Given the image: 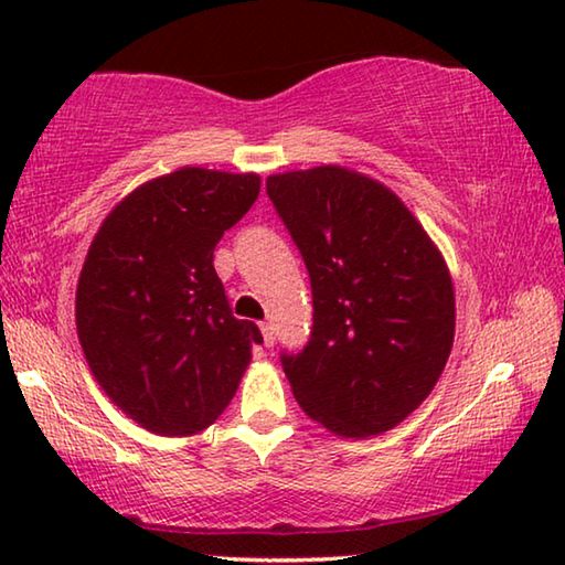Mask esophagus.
<instances>
[{"mask_svg": "<svg viewBox=\"0 0 565 565\" xmlns=\"http://www.w3.org/2000/svg\"><path fill=\"white\" fill-rule=\"evenodd\" d=\"M259 329H262V337H264V347H266V349H271V347H274V341H276L271 323H262Z\"/></svg>", "mask_w": 565, "mask_h": 565, "instance_id": "obj_1", "label": "esophagus"}]
</instances>
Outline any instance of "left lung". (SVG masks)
Returning <instances> with one entry per match:
<instances>
[{
	"instance_id": "left-lung-1",
	"label": "left lung",
	"mask_w": 565,
	"mask_h": 565,
	"mask_svg": "<svg viewBox=\"0 0 565 565\" xmlns=\"http://www.w3.org/2000/svg\"><path fill=\"white\" fill-rule=\"evenodd\" d=\"M311 276L313 331L284 374L303 414L341 438L398 426L441 379L456 331L451 271L386 184L323 164L266 179Z\"/></svg>"
}]
</instances>
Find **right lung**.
<instances>
[{
  "label": "right lung",
  "instance_id": "add662e5",
  "mask_svg": "<svg viewBox=\"0 0 565 565\" xmlns=\"http://www.w3.org/2000/svg\"><path fill=\"white\" fill-rule=\"evenodd\" d=\"M262 177L181 167L129 191L94 234L76 284V333L104 394L141 428L194 436L234 398L262 343L232 317L214 248Z\"/></svg>",
  "mask_w": 565,
  "mask_h": 565
}]
</instances>
